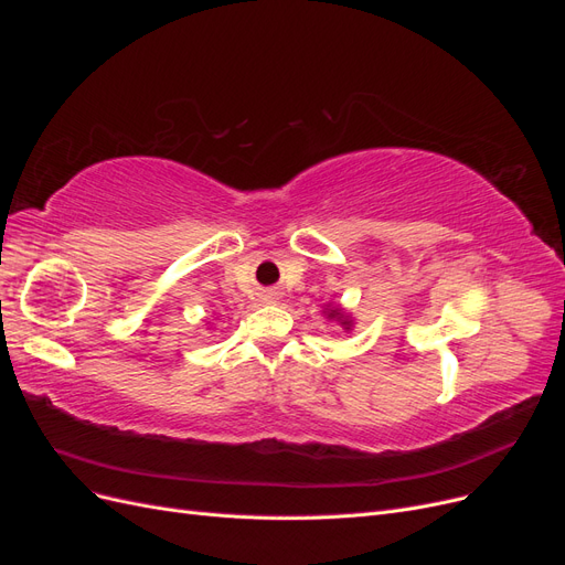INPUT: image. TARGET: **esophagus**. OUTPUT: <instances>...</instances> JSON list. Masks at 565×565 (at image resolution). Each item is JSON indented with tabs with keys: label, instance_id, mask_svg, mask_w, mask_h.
<instances>
[{
	"label": "esophagus",
	"instance_id": "34e87169",
	"mask_svg": "<svg viewBox=\"0 0 565 565\" xmlns=\"http://www.w3.org/2000/svg\"><path fill=\"white\" fill-rule=\"evenodd\" d=\"M280 299V295L276 292V289H266V292H264V301L266 303H276Z\"/></svg>",
	"mask_w": 565,
	"mask_h": 565
}]
</instances>
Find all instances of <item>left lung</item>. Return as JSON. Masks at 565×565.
I'll return each mask as SVG.
<instances>
[{
    "label": "left lung",
    "mask_w": 565,
    "mask_h": 565,
    "mask_svg": "<svg viewBox=\"0 0 565 565\" xmlns=\"http://www.w3.org/2000/svg\"><path fill=\"white\" fill-rule=\"evenodd\" d=\"M324 316H328V320H337L339 324H341V328H344L347 332H351V328H353V318H351V313L349 311H344V309H341V306H328V309H324L322 311Z\"/></svg>",
    "instance_id": "1"
}]
</instances>
